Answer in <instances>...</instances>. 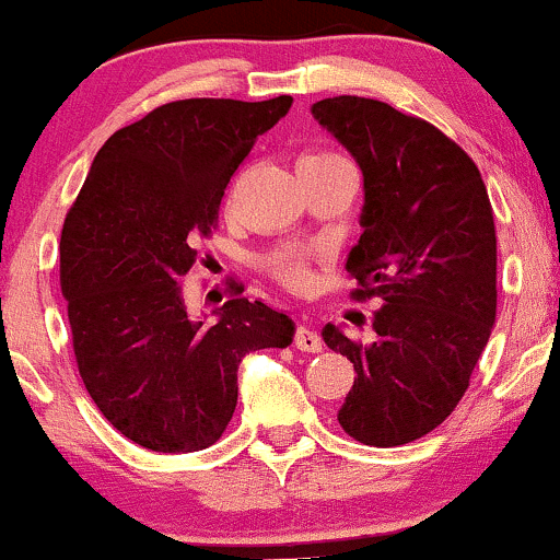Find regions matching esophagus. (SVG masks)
I'll list each match as a JSON object with an SVG mask.
<instances>
[{
	"label": "esophagus",
	"instance_id": "1",
	"mask_svg": "<svg viewBox=\"0 0 560 560\" xmlns=\"http://www.w3.org/2000/svg\"><path fill=\"white\" fill-rule=\"evenodd\" d=\"M294 347L302 349V352H320L323 349V339L315 328L310 326H300L298 334H294Z\"/></svg>",
	"mask_w": 560,
	"mask_h": 560
}]
</instances>
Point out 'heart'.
Instances as JSON below:
<instances>
[{"label": "heart", "instance_id": "heart-1", "mask_svg": "<svg viewBox=\"0 0 560 560\" xmlns=\"http://www.w3.org/2000/svg\"><path fill=\"white\" fill-rule=\"evenodd\" d=\"M300 164H349V161L336 151H310L300 159ZM279 276L292 287L307 284V268L294 258H284L279 262Z\"/></svg>", "mask_w": 560, "mask_h": 560}]
</instances>
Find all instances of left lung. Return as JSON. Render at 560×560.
I'll list each match as a JSON object with an SVG mask.
<instances>
[{
  "instance_id": "8db88e82",
  "label": "left lung",
  "mask_w": 560,
  "mask_h": 560,
  "mask_svg": "<svg viewBox=\"0 0 560 560\" xmlns=\"http://www.w3.org/2000/svg\"><path fill=\"white\" fill-rule=\"evenodd\" d=\"M362 172L347 260L357 298H381L370 341L326 323L354 365L339 425L365 446H404L454 412L495 326V224L475 161L454 140L375 98L310 106Z\"/></svg>"
}]
</instances>
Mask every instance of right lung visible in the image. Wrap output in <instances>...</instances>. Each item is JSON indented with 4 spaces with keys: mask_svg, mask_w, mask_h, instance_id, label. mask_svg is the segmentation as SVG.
Wrapping results in <instances>:
<instances>
[{
    "mask_svg": "<svg viewBox=\"0 0 560 560\" xmlns=\"http://www.w3.org/2000/svg\"><path fill=\"white\" fill-rule=\"evenodd\" d=\"M289 109L292 96L159 106L101 145L67 213L59 276L80 378L138 446H213L237 407L242 357L292 345L294 320L240 298V287L208 320L190 313L177 284L232 174Z\"/></svg>",
    "mask_w": 560,
    "mask_h": 560,
    "instance_id": "1",
    "label": "right lung"
}]
</instances>
